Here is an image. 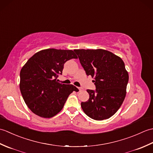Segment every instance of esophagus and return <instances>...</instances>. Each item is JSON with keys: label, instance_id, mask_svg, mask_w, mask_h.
<instances>
[{"label": "esophagus", "instance_id": "obj_1", "mask_svg": "<svg viewBox=\"0 0 153 153\" xmlns=\"http://www.w3.org/2000/svg\"><path fill=\"white\" fill-rule=\"evenodd\" d=\"M77 88H78V89H79V91H82V90H83V89L82 88V87H77Z\"/></svg>", "mask_w": 153, "mask_h": 153}]
</instances>
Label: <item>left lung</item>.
Returning a JSON list of instances; mask_svg holds the SVG:
<instances>
[{
    "label": "left lung",
    "mask_w": 153,
    "mask_h": 153,
    "mask_svg": "<svg viewBox=\"0 0 153 153\" xmlns=\"http://www.w3.org/2000/svg\"><path fill=\"white\" fill-rule=\"evenodd\" d=\"M85 71L94 78L95 90L87 89L89 99L81 106L95 120L108 119L118 111L126 95L129 76L121 58L103 49L74 51Z\"/></svg>",
    "instance_id": "8db88e82"
}]
</instances>
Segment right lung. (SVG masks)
<instances>
[{"label": "right lung", "instance_id": "1", "mask_svg": "<svg viewBox=\"0 0 153 153\" xmlns=\"http://www.w3.org/2000/svg\"><path fill=\"white\" fill-rule=\"evenodd\" d=\"M72 58H77L73 51L48 48L35 53L22 68L19 89L25 104L36 115L53 117L71 93L79 91L74 85L57 80L64 64Z\"/></svg>", "mask_w": 153, "mask_h": 153}]
</instances>
